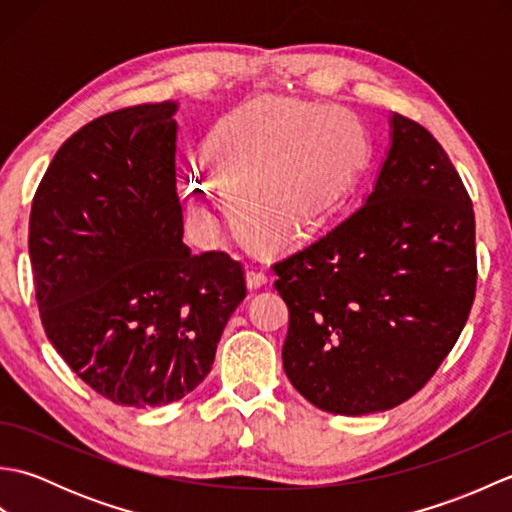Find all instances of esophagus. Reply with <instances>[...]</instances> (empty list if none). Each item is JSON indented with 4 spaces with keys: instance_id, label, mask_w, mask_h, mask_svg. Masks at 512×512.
I'll use <instances>...</instances> for the list:
<instances>
[{
    "instance_id": "esophagus-1",
    "label": "esophagus",
    "mask_w": 512,
    "mask_h": 512,
    "mask_svg": "<svg viewBox=\"0 0 512 512\" xmlns=\"http://www.w3.org/2000/svg\"><path fill=\"white\" fill-rule=\"evenodd\" d=\"M266 284H268V277H266L264 270H259V268H248L246 270V286L250 290H257V288H262Z\"/></svg>"
}]
</instances>
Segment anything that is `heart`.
<instances>
[{
	"mask_svg": "<svg viewBox=\"0 0 512 512\" xmlns=\"http://www.w3.org/2000/svg\"><path fill=\"white\" fill-rule=\"evenodd\" d=\"M367 154V129L356 114L286 99L242 107L206 140L237 228L259 244L295 242L328 220L354 189ZM220 209L213 178L193 173L191 222L206 231Z\"/></svg>",
	"mask_w": 512,
	"mask_h": 512,
	"instance_id": "obj_1",
	"label": "heart"
}]
</instances>
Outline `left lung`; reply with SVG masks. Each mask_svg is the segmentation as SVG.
<instances>
[{
	"label": "left lung",
	"mask_w": 512,
	"mask_h": 512,
	"mask_svg": "<svg viewBox=\"0 0 512 512\" xmlns=\"http://www.w3.org/2000/svg\"><path fill=\"white\" fill-rule=\"evenodd\" d=\"M389 123L365 202L273 266L290 314L286 376L339 416L394 409L422 389L475 299V215L460 173L422 125Z\"/></svg>",
	"instance_id": "obj_1"
}]
</instances>
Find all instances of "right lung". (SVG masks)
<instances>
[{
	"label": "right lung",
	"mask_w": 512,
	"mask_h": 512,
	"mask_svg": "<svg viewBox=\"0 0 512 512\" xmlns=\"http://www.w3.org/2000/svg\"><path fill=\"white\" fill-rule=\"evenodd\" d=\"M176 110L94 118L54 154L30 211L43 330L83 383L125 407L198 387L246 297L242 264L182 242Z\"/></svg>",
	"instance_id": "1"
}]
</instances>
